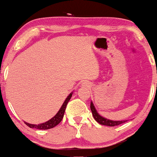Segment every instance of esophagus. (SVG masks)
<instances>
[{
  "mask_svg": "<svg viewBox=\"0 0 157 157\" xmlns=\"http://www.w3.org/2000/svg\"><path fill=\"white\" fill-rule=\"evenodd\" d=\"M82 86H84V87H90V84L87 83L86 82H83V83H82Z\"/></svg>",
  "mask_w": 157,
  "mask_h": 157,
  "instance_id": "obj_1",
  "label": "esophagus"
}]
</instances>
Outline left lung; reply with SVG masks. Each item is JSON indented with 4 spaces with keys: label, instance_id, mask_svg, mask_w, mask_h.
Wrapping results in <instances>:
<instances>
[{
    "label": "left lung",
    "instance_id": "obj_1",
    "mask_svg": "<svg viewBox=\"0 0 157 157\" xmlns=\"http://www.w3.org/2000/svg\"><path fill=\"white\" fill-rule=\"evenodd\" d=\"M90 109H91V111H92L93 117L95 119V120L97 121V122L99 123L100 124H102V125L113 127V126L119 125V124H123V123L126 122V121H128V120L113 121V120H110V119H106V118L103 117L97 112V110H96V107H95L94 105H93V102L92 101L90 102Z\"/></svg>",
    "mask_w": 157,
    "mask_h": 157
}]
</instances>
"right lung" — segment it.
Returning <instances> with one entry per match:
<instances>
[{"instance_id":"obj_1","label":"right lung","mask_w":157,"mask_h":157,"mask_svg":"<svg viewBox=\"0 0 157 157\" xmlns=\"http://www.w3.org/2000/svg\"><path fill=\"white\" fill-rule=\"evenodd\" d=\"M73 94V92H71L69 94V96L66 98V99L64 100V103L63 105H61V108L59 109V110L58 111L57 113L53 117L51 118L50 120L47 121L46 122L41 123V124H29V123L26 122L24 121V123L27 125L28 127H29L30 128H36V129L38 130H47V129H50V128H53L54 127H56L57 124H59L60 122H61V120H62L63 117H64V114L65 112V109H66L67 105L69 102L70 99L72 97V95Z\"/></svg>"}]
</instances>
